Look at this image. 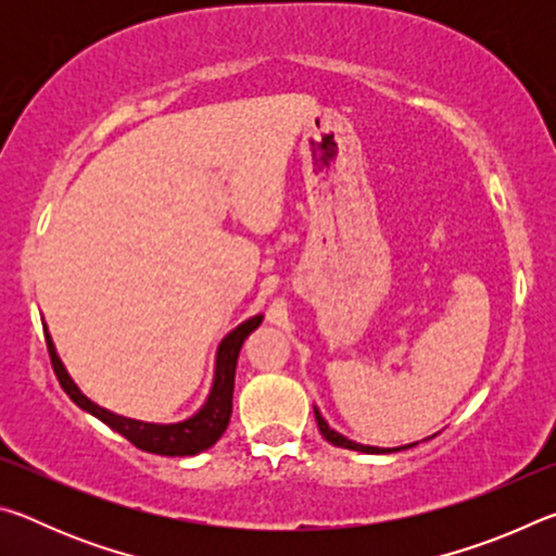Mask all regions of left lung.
<instances>
[{"label": "left lung", "mask_w": 556, "mask_h": 556, "mask_svg": "<svg viewBox=\"0 0 556 556\" xmlns=\"http://www.w3.org/2000/svg\"><path fill=\"white\" fill-rule=\"evenodd\" d=\"M314 414H316V425H318V431H321V437L328 441V444H333L338 448H348V451H361V454H394V451H404V448H412L417 446L419 441H412V444H404V446H394V448H382V446H368V444H357V441L348 439L343 434H338L336 429L328 427V421L324 419V414L318 412V407H314ZM431 439V437H429ZM427 441V439H425Z\"/></svg>", "instance_id": "left-lung-1"}]
</instances>
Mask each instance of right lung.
<instances>
[{"label": "right lung", "mask_w": 556, "mask_h": 556, "mask_svg": "<svg viewBox=\"0 0 556 556\" xmlns=\"http://www.w3.org/2000/svg\"><path fill=\"white\" fill-rule=\"evenodd\" d=\"M262 318H265L262 314L250 316L248 321H242L240 326H235L230 333L223 336V341L218 343V351H215L213 380H211L208 394H205L203 404L191 414V417L178 419V421L131 419V417H125V414L100 407V404L92 402L88 394H83V390L68 375V370H65L46 321H43V331H46V345H49L53 370L59 375L61 388L83 412H88L100 421H105L110 429H115L117 434L131 441L137 448L149 451V454L195 456L201 454V451H208L211 446L218 444V439L225 434V429L230 425L235 368H238L240 348L244 343V338H248L262 324Z\"/></svg>", "instance_id": "right-lung-1"}]
</instances>
